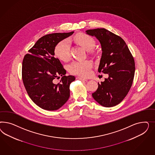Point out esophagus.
I'll return each mask as SVG.
<instances>
[{
    "instance_id": "34e87169",
    "label": "esophagus",
    "mask_w": 155,
    "mask_h": 155,
    "mask_svg": "<svg viewBox=\"0 0 155 155\" xmlns=\"http://www.w3.org/2000/svg\"><path fill=\"white\" fill-rule=\"evenodd\" d=\"M77 79H78V80H81V81H87L86 79H85V78H82V77H77Z\"/></svg>"
}]
</instances>
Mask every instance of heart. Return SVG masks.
<instances>
[{
	"label": "heart",
	"mask_w": 155,
	"mask_h": 155,
	"mask_svg": "<svg viewBox=\"0 0 155 155\" xmlns=\"http://www.w3.org/2000/svg\"><path fill=\"white\" fill-rule=\"evenodd\" d=\"M73 40L87 51L92 50L95 45L94 38L86 33L77 34L73 38ZM54 53L59 59L62 61H67L70 57L71 53L69 42L64 40L58 43L55 48ZM92 66L93 64L89 60L74 61L71 64L69 70L73 74L86 77L90 74Z\"/></svg>",
	"instance_id": "obj_1"
}]
</instances>
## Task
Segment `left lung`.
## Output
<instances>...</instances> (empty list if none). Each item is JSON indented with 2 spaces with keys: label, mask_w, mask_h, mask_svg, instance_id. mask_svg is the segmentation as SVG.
Returning <instances> with one entry per match:
<instances>
[{
  "label": "left lung",
  "mask_w": 155,
  "mask_h": 155,
  "mask_svg": "<svg viewBox=\"0 0 155 155\" xmlns=\"http://www.w3.org/2000/svg\"><path fill=\"white\" fill-rule=\"evenodd\" d=\"M86 32L101 43L102 53L98 72L108 74V78L98 82L92 96L102 106H115L122 102L131 87L135 71L134 57L123 39L108 30L97 28Z\"/></svg>",
  "instance_id": "8db88e82"
}]
</instances>
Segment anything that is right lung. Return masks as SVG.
<instances>
[{
	"instance_id": "add662e5",
	"label": "right lung",
	"mask_w": 155,
	"mask_h": 155,
	"mask_svg": "<svg viewBox=\"0 0 155 155\" xmlns=\"http://www.w3.org/2000/svg\"><path fill=\"white\" fill-rule=\"evenodd\" d=\"M69 33L48 34L39 38L25 55L22 64V79L29 97L40 108L53 111L61 107L70 97L69 86L74 76H66V70L54 57L57 44L70 36ZM62 76L61 82L54 79Z\"/></svg>"
}]
</instances>
